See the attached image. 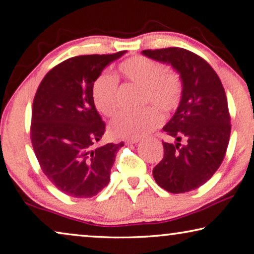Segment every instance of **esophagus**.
I'll return each mask as SVG.
<instances>
[{"mask_svg":"<svg viewBox=\"0 0 254 254\" xmlns=\"http://www.w3.org/2000/svg\"><path fill=\"white\" fill-rule=\"evenodd\" d=\"M139 139H127L126 140V144H133V143H138Z\"/></svg>","mask_w":254,"mask_h":254,"instance_id":"obj_1","label":"esophagus"}]
</instances>
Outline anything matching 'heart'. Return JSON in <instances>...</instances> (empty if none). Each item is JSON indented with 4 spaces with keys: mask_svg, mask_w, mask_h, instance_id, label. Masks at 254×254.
<instances>
[{
    "mask_svg": "<svg viewBox=\"0 0 254 254\" xmlns=\"http://www.w3.org/2000/svg\"><path fill=\"white\" fill-rule=\"evenodd\" d=\"M124 80L141 88V103L152 104L164 113L178 107L182 96V80L175 72L166 70L162 62L147 56H133L119 65ZM92 99L97 110L113 116L119 110V81L114 75L102 73L92 84ZM155 107L138 113H121L112 121L110 132L115 138L139 139L163 122V115Z\"/></svg>",
    "mask_w": 254,
    "mask_h": 254,
    "instance_id": "b5f03b06",
    "label": "heart"
}]
</instances>
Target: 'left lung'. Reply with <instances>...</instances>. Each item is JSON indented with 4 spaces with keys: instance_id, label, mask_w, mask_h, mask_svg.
<instances>
[{
    "instance_id": "left-lung-1",
    "label": "left lung",
    "mask_w": 254,
    "mask_h": 254,
    "mask_svg": "<svg viewBox=\"0 0 254 254\" xmlns=\"http://www.w3.org/2000/svg\"><path fill=\"white\" fill-rule=\"evenodd\" d=\"M142 54L174 67L183 87L178 110L163 127L178 142H163L164 157L152 175L171 193L195 190L210 180L226 154L231 116L224 87L207 61L184 48L144 50ZM182 137L187 143L181 146Z\"/></svg>"
}]
</instances>
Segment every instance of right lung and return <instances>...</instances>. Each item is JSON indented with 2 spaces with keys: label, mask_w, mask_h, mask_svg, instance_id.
I'll list each match as a JSON object with an SVG mask.
<instances>
[{
  "label": "right lung",
  "mask_w": 254,
  "mask_h": 254,
  "mask_svg": "<svg viewBox=\"0 0 254 254\" xmlns=\"http://www.w3.org/2000/svg\"><path fill=\"white\" fill-rule=\"evenodd\" d=\"M126 52L67 59L44 76L31 112L30 138L44 174L73 198H91L110 182L123 142L94 148L105 123L92 99L95 79Z\"/></svg>",
  "instance_id": "obj_1"
}]
</instances>
